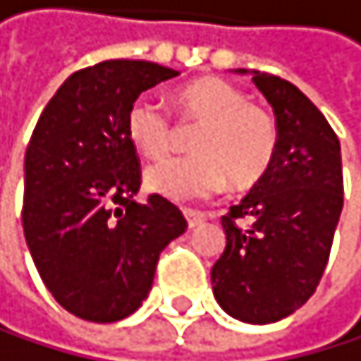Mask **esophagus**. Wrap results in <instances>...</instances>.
I'll list each match as a JSON object with an SVG mask.
<instances>
[{
	"mask_svg": "<svg viewBox=\"0 0 361 361\" xmlns=\"http://www.w3.org/2000/svg\"><path fill=\"white\" fill-rule=\"evenodd\" d=\"M185 218H187V225H190V229L198 227L202 220H204V214L202 212H194V209H183Z\"/></svg>",
	"mask_w": 361,
	"mask_h": 361,
	"instance_id": "esophagus-1",
	"label": "esophagus"
}]
</instances>
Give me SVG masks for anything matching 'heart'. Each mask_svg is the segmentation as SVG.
<instances>
[{"instance_id":"b5f03b06","label":"heart","mask_w":361,"mask_h":361,"mask_svg":"<svg viewBox=\"0 0 361 361\" xmlns=\"http://www.w3.org/2000/svg\"><path fill=\"white\" fill-rule=\"evenodd\" d=\"M185 123H198L190 157H174L145 171L147 190L174 202L204 200L225 190L227 180L247 190L274 163L278 128L274 116L233 83L204 77L183 85L174 94ZM132 145L147 159H161L174 143V121L149 97L136 99L126 116Z\"/></svg>"}]
</instances>
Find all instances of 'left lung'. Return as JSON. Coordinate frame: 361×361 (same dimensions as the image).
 <instances>
[{"label":"left lung","mask_w":361,"mask_h":361,"mask_svg":"<svg viewBox=\"0 0 361 361\" xmlns=\"http://www.w3.org/2000/svg\"><path fill=\"white\" fill-rule=\"evenodd\" d=\"M253 83L274 108L278 149L267 174L220 218L227 245L212 284L229 315L271 324L305 305L324 276L344 178L340 138L324 114L276 75L253 70Z\"/></svg>","instance_id":"left-lung-1"}]
</instances>
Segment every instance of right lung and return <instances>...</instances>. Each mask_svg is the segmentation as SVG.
I'll return each instance as SVG.
<instances>
[{
	"label": "right lung",
	"instance_id": "1",
	"mask_svg": "<svg viewBox=\"0 0 361 361\" xmlns=\"http://www.w3.org/2000/svg\"><path fill=\"white\" fill-rule=\"evenodd\" d=\"M176 70L110 59L70 75L48 101L23 161V235L59 305L87 322H116L147 298L161 251L187 229L176 204L141 190L126 132L138 94Z\"/></svg>",
	"mask_w": 361,
	"mask_h": 361
}]
</instances>
